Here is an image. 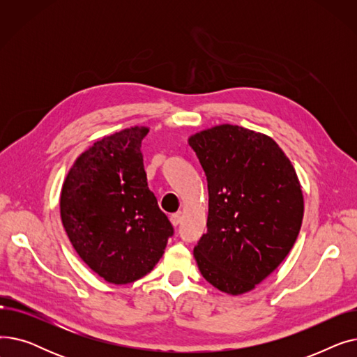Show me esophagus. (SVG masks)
<instances>
[{
    "mask_svg": "<svg viewBox=\"0 0 357 357\" xmlns=\"http://www.w3.org/2000/svg\"><path fill=\"white\" fill-rule=\"evenodd\" d=\"M171 222H172L174 227H176L178 224L181 222V214H178V213H176V214H172V215H171Z\"/></svg>",
    "mask_w": 357,
    "mask_h": 357,
    "instance_id": "obj_1",
    "label": "esophagus"
}]
</instances>
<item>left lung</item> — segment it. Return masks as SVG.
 <instances>
[{"instance_id": "left-lung-1", "label": "left lung", "mask_w": 357, "mask_h": 357, "mask_svg": "<svg viewBox=\"0 0 357 357\" xmlns=\"http://www.w3.org/2000/svg\"><path fill=\"white\" fill-rule=\"evenodd\" d=\"M188 143L208 182L207 233L194 248L198 269L221 292H249L294 246L304 217L301 183L264 133L220 124Z\"/></svg>"}]
</instances>
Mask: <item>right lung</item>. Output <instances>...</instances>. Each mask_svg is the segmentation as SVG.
<instances>
[{
	"label": "right lung",
	"mask_w": 357,
	"mask_h": 357,
	"mask_svg": "<svg viewBox=\"0 0 357 357\" xmlns=\"http://www.w3.org/2000/svg\"><path fill=\"white\" fill-rule=\"evenodd\" d=\"M135 126L97 140L75 160L61 192V218L75 252L109 284L143 278L162 257L172 224L149 190Z\"/></svg>",
	"instance_id": "add662e5"
}]
</instances>
